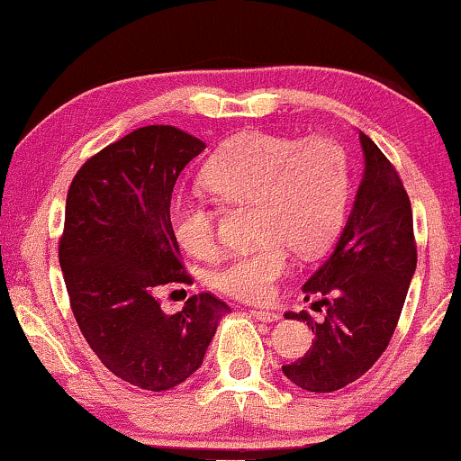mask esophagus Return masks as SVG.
Instances as JSON below:
<instances>
[{
  "label": "esophagus",
  "instance_id": "34e87169",
  "mask_svg": "<svg viewBox=\"0 0 461 461\" xmlns=\"http://www.w3.org/2000/svg\"><path fill=\"white\" fill-rule=\"evenodd\" d=\"M252 316L260 322H277V321H280V314H277V312H271V310H252Z\"/></svg>",
  "mask_w": 461,
  "mask_h": 461
}]
</instances>
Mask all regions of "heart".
<instances>
[{
	"mask_svg": "<svg viewBox=\"0 0 461 461\" xmlns=\"http://www.w3.org/2000/svg\"><path fill=\"white\" fill-rule=\"evenodd\" d=\"M203 181L226 204H254L252 230L260 243L232 254L213 271L212 284L232 299L260 303L291 271L288 248L322 252L335 240L348 203V156L338 140H297L269 132H246L204 164ZM175 240L194 258L218 249L215 212L204 198L177 194L168 207Z\"/></svg>",
	"mask_w": 461,
	"mask_h": 461,
	"instance_id": "heart-1",
	"label": "heart"
}]
</instances>
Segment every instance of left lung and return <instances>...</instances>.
<instances>
[{
  "label": "left lung",
  "instance_id": "1",
  "mask_svg": "<svg viewBox=\"0 0 461 461\" xmlns=\"http://www.w3.org/2000/svg\"><path fill=\"white\" fill-rule=\"evenodd\" d=\"M363 175L344 230L325 263L303 284L305 299L322 297L325 321L308 312L310 350L282 366L284 376L312 393H331L361 378L391 342L417 269L412 209L400 175L369 136L359 132Z\"/></svg>",
  "mask_w": 461,
  "mask_h": 461
}]
</instances>
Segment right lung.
Here are the masks:
<instances>
[{
    "instance_id": "obj_1",
    "label": "right lung",
    "mask_w": 461,
    "mask_h": 461,
    "mask_svg": "<svg viewBox=\"0 0 461 461\" xmlns=\"http://www.w3.org/2000/svg\"><path fill=\"white\" fill-rule=\"evenodd\" d=\"M175 126H145L104 147L74 175L59 265L81 333L117 378L147 391L177 387L201 367L221 316L213 294L164 314L158 288L190 284L168 207L181 170L204 149Z\"/></svg>"
}]
</instances>
